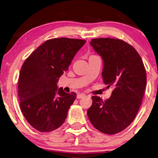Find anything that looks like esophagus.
Wrapping results in <instances>:
<instances>
[{
  "mask_svg": "<svg viewBox=\"0 0 158 158\" xmlns=\"http://www.w3.org/2000/svg\"><path fill=\"white\" fill-rule=\"evenodd\" d=\"M85 96H86V95H85L84 94H80L77 95V98L78 99H81V98H84Z\"/></svg>",
  "mask_w": 158,
  "mask_h": 158,
  "instance_id": "obj_1",
  "label": "esophagus"
}]
</instances>
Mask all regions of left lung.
Returning a JSON list of instances; mask_svg holds the SVG:
<instances>
[{"instance_id": "8db88e82", "label": "left lung", "mask_w": 158, "mask_h": 158, "mask_svg": "<svg viewBox=\"0 0 158 158\" xmlns=\"http://www.w3.org/2000/svg\"><path fill=\"white\" fill-rule=\"evenodd\" d=\"M90 44L103 60L102 79L113 91L106 101L92 96L87 114L102 133L117 134L129 126L139 112L146 86V69L136 49L123 40L99 38Z\"/></svg>"}]
</instances>
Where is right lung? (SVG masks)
<instances>
[{
    "instance_id": "add662e5",
    "label": "right lung",
    "mask_w": 158,
    "mask_h": 158,
    "mask_svg": "<svg viewBox=\"0 0 158 158\" xmlns=\"http://www.w3.org/2000/svg\"><path fill=\"white\" fill-rule=\"evenodd\" d=\"M85 43L82 39H51L25 60L17 82L18 97L22 112L35 129L50 132L65 121L77 94L57 89V82Z\"/></svg>"
}]
</instances>
